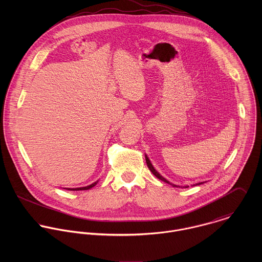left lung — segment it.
I'll return each mask as SVG.
<instances>
[{
  "label": "left lung",
  "mask_w": 262,
  "mask_h": 262,
  "mask_svg": "<svg viewBox=\"0 0 262 262\" xmlns=\"http://www.w3.org/2000/svg\"><path fill=\"white\" fill-rule=\"evenodd\" d=\"M145 159H146V163H147V166H148V168H149L150 171L157 178V179H159L160 181H162V182H164V183H166V184H169V185H171L172 187H178V186H176V185H172V184H170L168 181H166L163 177H161L155 169H154V167L152 166V164H151V162H150L149 159H148V157L145 155ZM202 184H204V183H199V184H195V185H193V186H199V185H202ZM185 187H188L187 186H186Z\"/></svg>",
  "instance_id": "8db88e82"
}]
</instances>
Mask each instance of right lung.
<instances>
[{
	"instance_id": "right-lung-1",
	"label": "right lung",
	"mask_w": 262,
	"mask_h": 262,
	"mask_svg": "<svg viewBox=\"0 0 262 262\" xmlns=\"http://www.w3.org/2000/svg\"><path fill=\"white\" fill-rule=\"evenodd\" d=\"M97 183H98V182H96V183H94V184H92V185H90V186H88V187H77V188H68V189H70V190H84V189H89V188H91V187H95V186L97 185Z\"/></svg>"
}]
</instances>
